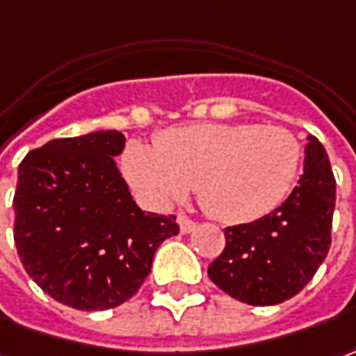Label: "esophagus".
<instances>
[{
    "mask_svg": "<svg viewBox=\"0 0 356 356\" xmlns=\"http://www.w3.org/2000/svg\"><path fill=\"white\" fill-rule=\"evenodd\" d=\"M177 223H179V229H181V233H191L195 231V221H191L187 215H177Z\"/></svg>",
    "mask_w": 356,
    "mask_h": 356,
    "instance_id": "1",
    "label": "esophagus"
}]
</instances>
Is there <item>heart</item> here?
Wrapping results in <instances>:
<instances>
[{
  "label": "heart",
  "instance_id": "1",
  "mask_svg": "<svg viewBox=\"0 0 356 356\" xmlns=\"http://www.w3.org/2000/svg\"><path fill=\"white\" fill-rule=\"evenodd\" d=\"M301 143L283 127L201 123L175 127L157 147L131 143L125 175L157 203H175L197 187L201 205L225 223H249L273 213L291 193Z\"/></svg>",
  "mask_w": 356,
  "mask_h": 356
}]
</instances>
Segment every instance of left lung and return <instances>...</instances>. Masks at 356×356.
I'll return each mask as SVG.
<instances>
[{
	"mask_svg": "<svg viewBox=\"0 0 356 356\" xmlns=\"http://www.w3.org/2000/svg\"><path fill=\"white\" fill-rule=\"evenodd\" d=\"M334 189L329 155L309 135L297 187L269 215L225 229V249L209 265V279L255 307L295 297L329 253Z\"/></svg>",
	"mask_w": 356,
	"mask_h": 356,
	"instance_id": "1",
	"label": "left lung"
}]
</instances>
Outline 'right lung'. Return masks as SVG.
Masks as SVG:
<instances>
[{"label": "right lung", "instance_id": "add662e5", "mask_svg": "<svg viewBox=\"0 0 356 356\" xmlns=\"http://www.w3.org/2000/svg\"><path fill=\"white\" fill-rule=\"evenodd\" d=\"M119 131L54 139L25 155L13 197V239L27 275L43 293L77 311L129 301L151 270L175 217L133 201L115 157Z\"/></svg>", "mask_w": 356, "mask_h": 356}]
</instances>
